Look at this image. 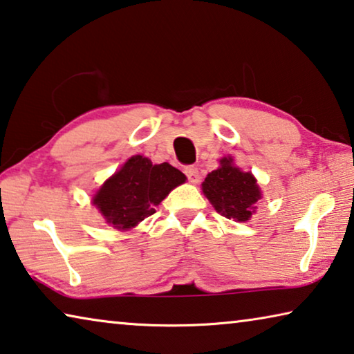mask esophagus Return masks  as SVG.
Instances as JSON below:
<instances>
[{
  "label": "esophagus",
  "mask_w": 354,
  "mask_h": 354,
  "mask_svg": "<svg viewBox=\"0 0 354 354\" xmlns=\"http://www.w3.org/2000/svg\"><path fill=\"white\" fill-rule=\"evenodd\" d=\"M184 173H186V176L190 183H198L200 181V173H198V168L194 167V165H189L184 168Z\"/></svg>",
  "instance_id": "1"
}]
</instances>
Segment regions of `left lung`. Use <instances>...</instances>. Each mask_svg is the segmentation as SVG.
Here are the masks:
<instances>
[{"label": "left lung", "mask_w": 354, "mask_h": 354, "mask_svg": "<svg viewBox=\"0 0 354 354\" xmlns=\"http://www.w3.org/2000/svg\"><path fill=\"white\" fill-rule=\"evenodd\" d=\"M232 157H223L221 167L211 171L201 184L203 194L217 212L238 222L249 221L255 203L261 198L260 189L250 173L234 167Z\"/></svg>", "instance_id": "obj_1"}]
</instances>
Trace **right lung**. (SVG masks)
Masks as SVG:
<instances>
[{
    "label": "right lung",
    "instance_id": "obj_1",
    "mask_svg": "<svg viewBox=\"0 0 354 354\" xmlns=\"http://www.w3.org/2000/svg\"><path fill=\"white\" fill-rule=\"evenodd\" d=\"M186 176L170 164L153 165L148 157L133 156L100 187L94 197L106 222L118 230H129L153 216L170 190Z\"/></svg>",
    "mask_w": 354,
    "mask_h": 354
}]
</instances>
